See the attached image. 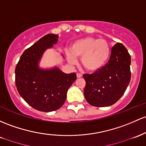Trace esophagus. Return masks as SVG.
Here are the masks:
<instances>
[{"label": "esophagus", "instance_id": "1", "mask_svg": "<svg viewBox=\"0 0 146 146\" xmlns=\"http://www.w3.org/2000/svg\"><path fill=\"white\" fill-rule=\"evenodd\" d=\"M82 75L81 74V73H77V78H82Z\"/></svg>", "mask_w": 146, "mask_h": 146}]
</instances>
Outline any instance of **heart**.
Wrapping results in <instances>:
<instances>
[{
  "label": "heart",
  "mask_w": 146,
  "mask_h": 146,
  "mask_svg": "<svg viewBox=\"0 0 146 146\" xmlns=\"http://www.w3.org/2000/svg\"><path fill=\"white\" fill-rule=\"evenodd\" d=\"M70 51L67 58L70 63H75V57H81L82 66L87 71L95 72L106 64L111 48L107 40L86 36L74 41Z\"/></svg>",
  "instance_id": "obj_1"
}]
</instances>
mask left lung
Here are the masks:
<instances>
[{
	"label": "left lung",
	"instance_id": "8db88e82",
	"mask_svg": "<svg viewBox=\"0 0 146 146\" xmlns=\"http://www.w3.org/2000/svg\"><path fill=\"white\" fill-rule=\"evenodd\" d=\"M131 57L121 43L113 46L107 63L92 74H84V97L91 105L107 107L121 98L131 78Z\"/></svg>",
	"mask_w": 146,
	"mask_h": 146
}]
</instances>
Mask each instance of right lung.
Instances as JSON below:
<instances>
[{
    "label": "right lung",
    "instance_id": "obj_1",
    "mask_svg": "<svg viewBox=\"0 0 146 146\" xmlns=\"http://www.w3.org/2000/svg\"><path fill=\"white\" fill-rule=\"evenodd\" d=\"M59 36H43L21 56L15 68V82L19 94L32 107L41 111H52L64 103L67 91L76 80V73H63L57 68H39L45 50L57 44Z\"/></svg>",
    "mask_w": 146,
    "mask_h": 146
}]
</instances>
